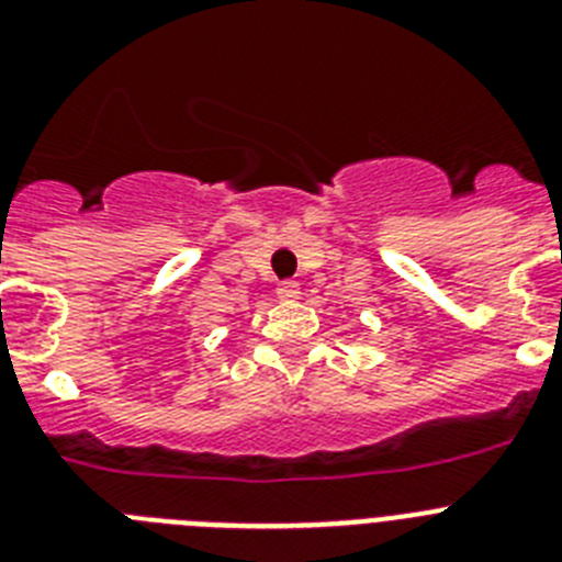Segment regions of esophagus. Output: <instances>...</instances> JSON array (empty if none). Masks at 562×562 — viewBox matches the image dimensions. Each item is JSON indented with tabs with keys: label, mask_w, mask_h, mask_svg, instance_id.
<instances>
[{
	"label": "esophagus",
	"mask_w": 562,
	"mask_h": 562,
	"mask_svg": "<svg viewBox=\"0 0 562 562\" xmlns=\"http://www.w3.org/2000/svg\"><path fill=\"white\" fill-rule=\"evenodd\" d=\"M276 292L281 301H292V297L301 295V284H297V281H281V284L276 286Z\"/></svg>",
	"instance_id": "esophagus-1"
}]
</instances>
